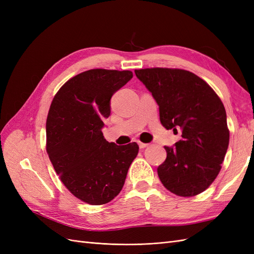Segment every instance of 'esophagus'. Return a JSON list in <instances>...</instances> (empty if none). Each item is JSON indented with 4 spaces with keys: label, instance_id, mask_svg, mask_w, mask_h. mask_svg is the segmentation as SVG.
<instances>
[{
    "label": "esophagus",
    "instance_id": "34e87169",
    "mask_svg": "<svg viewBox=\"0 0 254 254\" xmlns=\"http://www.w3.org/2000/svg\"><path fill=\"white\" fill-rule=\"evenodd\" d=\"M137 144H139V147H140V148H145V147H147V146H148V144L142 143V142H140V141H137Z\"/></svg>",
    "mask_w": 254,
    "mask_h": 254
}]
</instances>
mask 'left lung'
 Listing matches in <instances>:
<instances>
[{
  "instance_id": "left-lung-1",
  "label": "left lung",
  "mask_w": 254,
  "mask_h": 254,
  "mask_svg": "<svg viewBox=\"0 0 254 254\" xmlns=\"http://www.w3.org/2000/svg\"><path fill=\"white\" fill-rule=\"evenodd\" d=\"M159 106L166 129L181 130V140L164 146L166 159L158 176L172 193L190 197L209 188L220 172L229 146L224 104L194 73L153 67L134 71Z\"/></svg>"
}]
</instances>
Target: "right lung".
I'll list each match as a JSON object with an SVG mask.
<instances>
[{"instance_id": "obj_1", "label": "right lung", "mask_w": 254, "mask_h": 254, "mask_svg": "<svg viewBox=\"0 0 254 254\" xmlns=\"http://www.w3.org/2000/svg\"><path fill=\"white\" fill-rule=\"evenodd\" d=\"M132 76L104 68L82 72L67 80L51 104L48 155L65 188L83 202L99 205L117 197L139 152L135 142L118 146L102 132L112 95Z\"/></svg>"}]
</instances>
